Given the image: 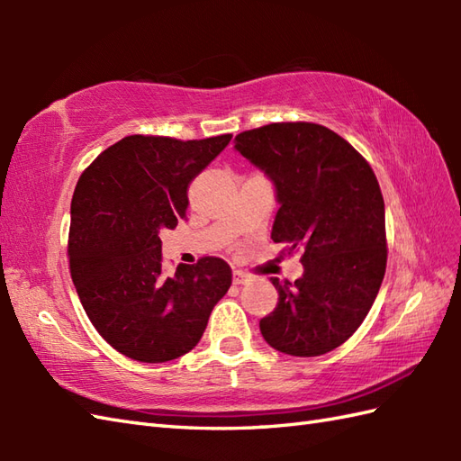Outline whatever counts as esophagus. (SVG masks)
Listing matches in <instances>:
<instances>
[{"label":"esophagus","instance_id":"obj_1","mask_svg":"<svg viewBox=\"0 0 461 461\" xmlns=\"http://www.w3.org/2000/svg\"><path fill=\"white\" fill-rule=\"evenodd\" d=\"M249 281H251V276H248V273H243L240 269L233 271V283H236V285H246Z\"/></svg>","mask_w":461,"mask_h":461}]
</instances>
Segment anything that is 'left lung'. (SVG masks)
Instances as JSON below:
<instances>
[{"instance_id": "obj_1", "label": "left lung", "mask_w": 461, "mask_h": 461, "mask_svg": "<svg viewBox=\"0 0 461 461\" xmlns=\"http://www.w3.org/2000/svg\"><path fill=\"white\" fill-rule=\"evenodd\" d=\"M236 150L266 172L279 210L271 240L303 248V276L271 283L277 307L263 339L291 357L340 347L365 321L386 271L384 200L370 164L327 126L273 122L236 136Z\"/></svg>"}]
</instances>
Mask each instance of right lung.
<instances>
[{"mask_svg": "<svg viewBox=\"0 0 461 461\" xmlns=\"http://www.w3.org/2000/svg\"><path fill=\"white\" fill-rule=\"evenodd\" d=\"M231 134L203 140L132 134L86 168L73 194L68 267L86 317L121 355L174 360L198 345L231 285L220 258L162 267V230L185 218L188 185Z\"/></svg>", "mask_w": 461, "mask_h": 461, "instance_id": "1", "label": "right lung"}]
</instances>
